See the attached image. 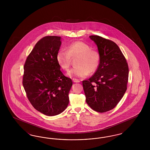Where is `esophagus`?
Segmentation results:
<instances>
[{"instance_id":"1","label":"esophagus","mask_w":150,"mask_h":150,"mask_svg":"<svg viewBox=\"0 0 150 150\" xmlns=\"http://www.w3.org/2000/svg\"><path fill=\"white\" fill-rule=\"evenodd\" d=\"M72 80L74 83H79L80 82V80L78 79H73Z\"/></svg>"}]
</instances>
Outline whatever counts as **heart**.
Returning a JSON list of instances; mask_svg holds the SVG:
<instances>
[{"label":"heart","instance_id":"1","mask_svg":"<svg viewBox=\"0 0 150 150\" xmlns=\"http://www.w3.org/2000/svg\"><path fill=\"white\" fill-rule=\"evenodd\" d=\"M77 57L75 61V64L77 66L67 72L68 76L84 78L89 72L93 73L96 71L100 64L99 53L96 50H92L89 45L81 41L70 44L67 50H59L56 59L60 67L64 70H67L71 64V58Z\"/></svg>","mask_w":150,"mask_h":150}]
</instances>
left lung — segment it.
Here are the masks:
<instances>
[{"label":"left lung","instance_id":"obj_1","mask_svg":"<svg viewBox=\"0 0 150 150\" xmlns=\"http://www.w3.org/2000/svg\"><path fill=\"white\" fill-rule=\"evenodd\" d=\"M97 46L100 64L91 78L83 81L87 104L100 113L113 109L127 89L129 68L118 45L101 36H89Z\"/></svg>","mask_w":150,"mask_h":150}]
</instances>
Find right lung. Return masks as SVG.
<instances>
[{
    "mask_svg": "<svg viewBox=\"0 0 150 150\" xmlns=\"http://www.w3.org/2000/svg\"><path fill=\"white\" fill-rule=\"evenodd\" d=\"M61 38L45 36L38 42L24 64L22 84L33 106L47 116L62 112L69 103L71 79L60 70L56 59Z\"/></svg>",
    "mask_w": 150,
    "mask_h": 150,
    "instance_id": "right-lung-1",
    "label": "right lung"
}]
</instances>
